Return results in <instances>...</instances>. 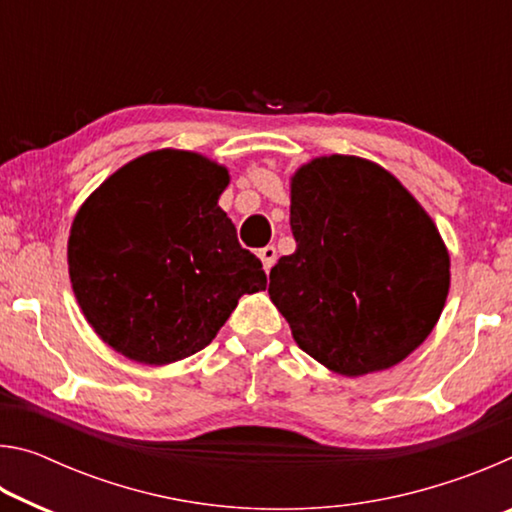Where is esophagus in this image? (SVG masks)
Listing matches in <instances>:
<instances>
[{"instance_id":"obj_1","label":"esophagus","mask_w":512,"mask_h":512,"mask_svg":"<svg viewBox=\"0 0 512 512\" xmlns=\"http://www.w3.org/2000/svg\"><path fill=\"white\" fill-rule=\"evenodd\" d=\"M259 259H262V264H264V271H266V273L271 271L273 264H275V259H277L275 248H273V246H266V248L259 250Z\"/></svg>"}]
</instances>
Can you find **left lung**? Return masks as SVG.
Here are the masks:
<instances>
[{
    "instance_id": "1",
    "label": "left lung",
    "mask_w": 512,
    "mask_h": 512,
    "mask_svg": "<svg viewBox=\"0 0 512 512\" xmlns=\"http://www.w3.org/2000/svg\"><path fill=\"white\" fill-rule=\"evenodd\" d=\"M296 253L271 268V296L293 341L345 377L393 368L443 314L449 253L391 171L320 155L291 178Z\"/></svg>"
}]
</instances>
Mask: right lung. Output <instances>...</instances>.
Instances as JSON below:
<instances>
[{
  "mask_svg": "<svg viewBox=\"0 0 512 512\" xmlns=\"http://www.w3.org/2000/svg\"><path fill=\"white\" fill-rule=\"evenodd\" d=\"M230 176L194 151L160 149L85 198L67 241L69 280L103 343L146 366L210 345L244 293L266 289L219 207Z\"/></svg>",
  "mask_w": 512,
  "mask_h": 512,
  "instance_id": "obj_1",
  "label": "right lung"
}]
</instances>
